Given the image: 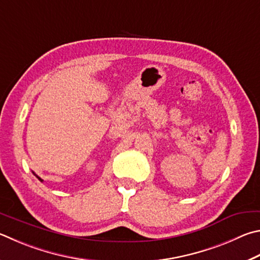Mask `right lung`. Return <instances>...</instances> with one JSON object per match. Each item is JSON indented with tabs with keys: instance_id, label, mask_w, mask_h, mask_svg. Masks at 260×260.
<instances>
[{
	"instance_id": "1",
	"label": "right lung",
	"mask_w": 260,
	"mask_h": 260,
	"mask_svg": "<svg viewBox=\"0 0 260 260\" xmlns=\"http://www.w3.org/2000/svg\"><path fill=\"white\" fill-rule=\"evenodd\" d=\"M34 174H35V173H34ZM35 176H36V177H37V178H39V179H40V181H41V182H43V179H42V178H40V177H39V176H37V175H36V174H35Z\"/></svg>"
}]
</instances>
